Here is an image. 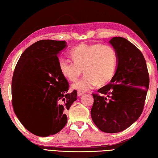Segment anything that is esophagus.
<instances>
[{"label":"esophagus","instance_id":"1","mask_svg":"<svg viewBox=\"0 0 158 158\" xmlns=\"http://www.w3.org/2000/svg\"><path fill=\"white\" fill-rule=\"evenodd\" d=\"M83 94H84V92H81V91H78L77 92V95H78L79 96H81Z\"/></svg>","mask_w":158,"mask_h":158}]
</instances>
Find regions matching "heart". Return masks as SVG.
Wrapping results in <instances>:
<instances>
[{
  "instance_id": "1",
  "label": "heart",
  "mask_w": 158,
  "mask_h": 158,
  "mask_svg": "<svg viewBox=\"0 0 158 158\" xmlns=\"http://www.w3.org/2000/svg\"><path fill=\"white\" fill-rule=\"evenodd\" d=\"M70 56L74 62L64 58L59 60L58 68L62 75L70 81H75L83 70L85 73L81 79L73 83L74 89L84 92L94 88L98 83L106 85L115 74L117 54L111 45L81 44L71 50Z\"/></svg>"
}]
</instances>
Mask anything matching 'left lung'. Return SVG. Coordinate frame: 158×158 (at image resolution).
Instances as JSON below:
<instances>
[{
	"label": "left lung",
	"instance_id": "1",
	"mask_svg": "<svg viewBox=\"0 0 158 158\" xmlns=\"http://www.w3.org/2000/svg\"><path fill=\"white\" fill-rule=\"evenodd\" d=\"M109 43L117 52L116 70L110 83L98 90L102 95L93 94L91 116L102 132L117 133L141 115L149 77L145 58L135 45L120 36L113 37Z\"/></svg>",
	"mask_w": 158,
	"mask_h": 158
}]
</instances>
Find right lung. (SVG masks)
Segmentation results:
<instances>
[{
  "mask_svg": "<svg viewBox=\"0 0 158 158\" xmlns=\"http://www.w3.org/2000/svg\"><path fill=\"white\" fill-rule=\"evenodd\" d=\"M64 41L41 40L20 56L12 79V105L19 122L33 135L48 136L59 132L67 122L66 112L77 92L67 93L69 83L58 68V54ZM46 118L48 128L40 123Z\"/></svg>",
  "mask_w": 158,
  "mask_h": 158,
  "instance_id": "add662e5",
  "label": "right lung"
}]
</instances>
